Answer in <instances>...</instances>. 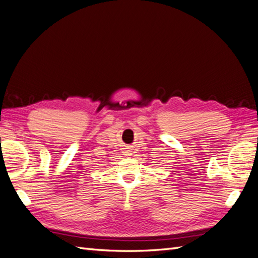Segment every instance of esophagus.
I'll return each instance as SVG.
<instances>
[{"label":"esophagus","mask_w":258,"mask_h":258,"mask_svg":"<svg viewBox=\"0 0 258 258\" xmlns=\"http://www.w3.org/2000/svg\"><path fill=\"white\" fill-rule=\"evenodd\" d=\"M125 153H126V154H125V155H128L127 153H130V152H128V151H125Z\"/></svg>","instance_id":"34e87169"}]
</instances>
